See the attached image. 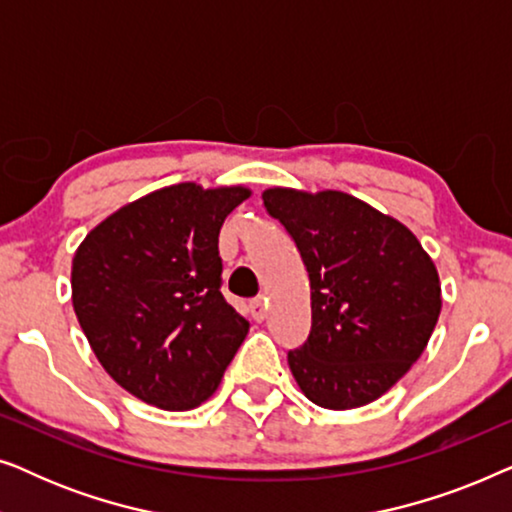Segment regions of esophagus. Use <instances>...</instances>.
I'll list each match as a JSON object with an SVG mask.
<instances>
[{
  "label": "esophagus",
  "mask_w": 512,
  "mask_h": 512,
  "mask_svg": "<svg viewBox=\"0 0 512 512\" xmlns=\"http://www.w3.org/2000/svg\"><path fill=\"white\" fill-rule=\"evenodd\" d=\"M251 310V317H254V321H263L265 317H268V303H265V298H256L254 303L249 305Z\"/></svg>",
  "instance_id": "esophagus-1"
}]
</instances>
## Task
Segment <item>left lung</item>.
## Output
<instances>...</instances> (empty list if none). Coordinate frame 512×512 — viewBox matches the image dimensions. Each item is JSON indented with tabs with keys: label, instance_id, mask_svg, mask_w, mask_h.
<instances>
[{
	"label": "left lung",
	"instance_id": "obj_1",
	"mask_svg": "<svg viewBox=\"0 0 512 512\" xmlns=\"http://www.w3.org/2000/svg\"><path fill=\"white\" fill-rule=\"evenodd\" d=\"M263 205L296 242L312 326L289 368L312 403H373L422 356L440 314L436 265L403 223L354 195L268 188Z\"/></svg>",
	"mask_w": 512,
	"mask_h": 512
}]
</instances>
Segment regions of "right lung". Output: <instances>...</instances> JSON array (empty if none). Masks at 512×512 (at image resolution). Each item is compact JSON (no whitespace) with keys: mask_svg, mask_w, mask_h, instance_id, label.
<instances>
[{"mask_svg":"<svg viewBox=\"0 0 512 512\" xmlns=\"http://www.w3.org/2000/svg\"><path fill=\"white\" fill-rule=\"evenodd\" d=\"M244 186L174 184L90 230L72 303L102 368L139 401L191 410L219 387L249 321L221 293L219 230Z\"/></svg>","mask_w":512,"mask_h":512,"instance_id":"add662e5","label":"right lung"}]
</instances>
